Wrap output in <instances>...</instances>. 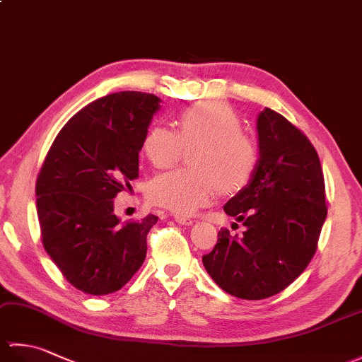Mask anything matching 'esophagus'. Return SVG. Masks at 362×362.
Here are the masks:
<instances>
[{"mask_svg": "<svg viewBox=\"0 0 362 362\" xmlns=\"http://www.w3.org/2000/svg\"><path fill=\"white\" fill-rule=\"evenodd\" d=\"M174 219H175V222H179V224H183V226H191L194 222L193 218L183 216V214H175Z\"/></svg>", "mask_w": 362, "mask_h": 362, "instance_id": "34e87169", "label": "esophagus"}]
</instances>
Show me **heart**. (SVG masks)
I'll list each match as a JSON object with an SVG mask.
<instances>
[{"mask_svg": "<svg viewBox=\"0 0 362 362\" xmlns=\"http://www.w3.org/2000/svg\"><path fill=\"white\" fill-rule=\"evenodd\" d=\"M232 107L221 101L189 105L177 118V130L156 124L146 132L141 151L158 168L173 166L183 148L189 168L160 174L149 182V199L177 214H191L213 202L219 189L238 193L257 171L259 149Z\"/></svg>", "mask_w": 362, "mask_h": 362, "instance_id": "b5f03b06", "label": "heart"}]
</instances>
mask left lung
I'll return each instance as SVG.
<instances>
[{
	"label": "left lung",
	"instance_id": "8db88e82",
	"mask_svg": "<svg viewBox=\"0 0 362 362\" xmlns=\"http://www.w3.org/2000/svg\"><path fill=\"white\" fill-rule=\"evenodd\" d=\"M259 160L252 180L224 205L245 226L221 228L202 257L228 294L261 300L286 289L310 264L327 218L325 182L316 149L283 115L264 109L257 121Z\"/></svg>",
	"mask_w": 362,
	"mask_h": 362
}]
</instances>
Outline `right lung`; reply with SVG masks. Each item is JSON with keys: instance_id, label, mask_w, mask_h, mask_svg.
<instances>
[{"instance_id": "add662e5", "label": "right lung", "mask_w": 362, "mask_h": 362, "mask_svg": "<svg viewBox=\"0 0 362 362\" xmlns=\"http://www.w3.org/2000/svg\"><path fill=\"white\" fill-rule=\"evenodd\" d=\"M158 103L141 91L90 103L57 134L37 175L43 247L86 294L121 289L146 258V238L158 216L121 222L113 199L138 177V153Z\"/></svg>"}]
</instances>
